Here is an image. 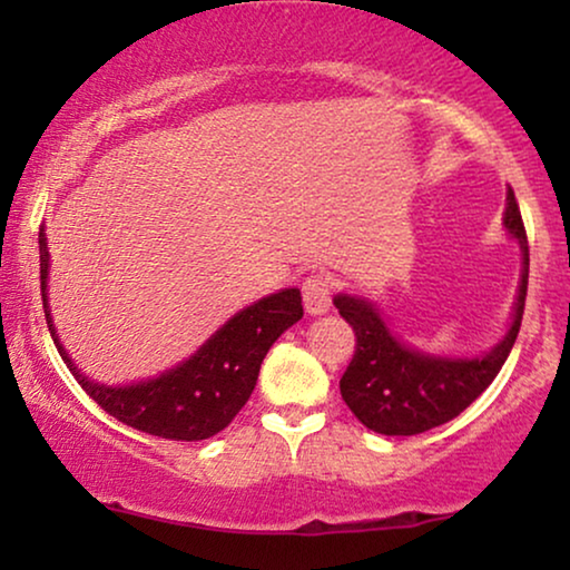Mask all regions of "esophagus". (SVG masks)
<instances>
[{
    "mask_svg": "<svg viewBox=\"0 0 570 570\" xmlns=\"http://www.w3.org/2000/svg\"><path fill=\"white\" fill-rule=\"evenodd\" d=\"M303 306L311 316H322L332 306V285L324 275H311L303 283Z\"/></svg>",
    "mask_w": 570,
    "mask_h": 570,
    "instance_id": "1",
    "label": "esophagus"
}]
</instances>
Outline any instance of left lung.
Here are the masks:
<instances>
[{
	"mask_svg": "<svg viewBox=\"0 0 570 570\" xmlns=\"http://www.w3.org/2000/svg\"><path fill=\"white\" fill-rule=\"evenodd\" d=\"M503 230L521 248L519 291L503 337L485 353H428L404 342L373 301L353 293L334 295V306L357 337L353 363L340 379V392L368 431L381 435L425 433L462 415L493 384L517 342L529 279L527 233L513 189L505 191Z\"/></svg>",
	"mask_w": 570,
	"mask_h": 570,
	"instance_id": "left-lung-1",
	"label": "left lung"
}]
</instances>
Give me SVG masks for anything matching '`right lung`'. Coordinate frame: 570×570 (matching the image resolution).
Instances as JSON below:
<instances>
[{
    "label": "right lung",
    "instance_id": "1",
    "mask_svg": "<svg viewBox=\"0 0 570 570\" xmlns=\"http://www.w3.org/2000/svg\"><path fill=\"white\" fill-rule=\"evenodd\" d=\"M41 252V295L46 324L59 355L72 371L85 392L129 428L170 441H205L228 428L238 410L252 396L264 355L283 332L303 318V298L298 287L264 295L252 306L233 314L209 340L194 350L186 361L158 376L131 381V384H104L77 368L61 345L49 308V240L41 225L38 233Z\"/></svg>",
    "mask_w": 570,
    "mask_h": 570
}]
</instances>
